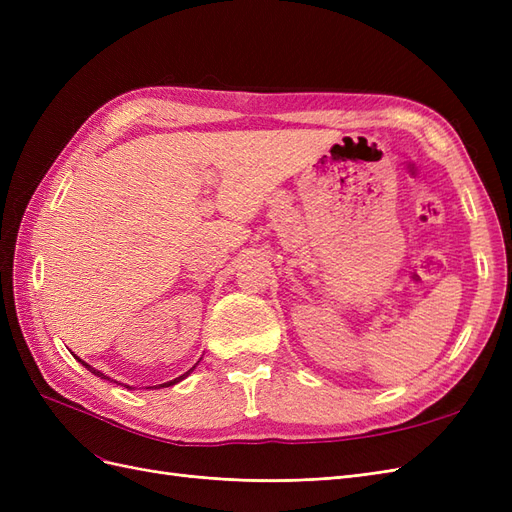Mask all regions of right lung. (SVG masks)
<instances>
[{
	"instance_id": "obj_1",
	"label": "right lung",
	"mask_w": 512,
	"mask_h": 512,
	"mask_svg": "<svg viewBox=\"0 0 512 512\" xmlns=\"http://www.w3.org/2000/svg\"><path fill=\"white\" fill-rule=\"evenodd\" d=\"M74 359H76V356H74ZM79 361H81V359H79ZM81 363H83V365H85V367H87V369H89V371H91V374H94V376H98V378H104V380H108V378H106V376L102 374V371H98L96 367H91V365H87L85 361H81ZM196 365H198V363H196ZM196 365H194V367H196ZM194 367H192V369H188V371H185V374H183V376H179V378H175V380H170V382H166V384H160V386H173V384L181 382V380H183L185 376H190V374H192V371H194ZM128 389H130V386H128Z\"/></svg>"
}]
</instances>
